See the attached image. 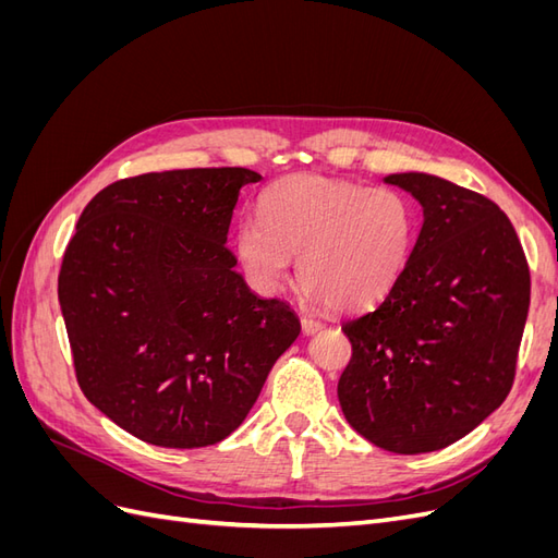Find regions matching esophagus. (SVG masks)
Masks as SVG:
<instances>
[{
  "label": "esophagus",
  "instance_id": "1",
  "mask_svg": "<svg viewBox=\"0 0 558 558\" xmlns=\"http://www.w3.org/2000/svg\"><path fill=\"white\" fill-rule=\"evenodd\" d=\"M300 324H302V332H305V335H314L316 330H320V324L312 316H302Z\"/></svg>",
  "mask_w": 558,
  "mask_h": 558
}]
</instances>
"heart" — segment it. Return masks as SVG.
I'll return each mask as SVG.
<instances>
[{
	"instance_id": "b5f03b06",
	"label": "heart",
	"mask_w": 558,
	"mask_h": 558,
	"mask_svg": "<svg viewBox=\"0 0 558 558\" xmlns=\"http://www.w3.org/2000/svg\"><path fill=\"white\" fill-rule=\"evenodd\" d=\"M258 209L260 218H244L234 230L246 277L272 293L300 258L307 300L342 312L375 305L391 291L416 238L408 195L344 179L286 177L263 193Z\"/></svg>"
}]
</instances>
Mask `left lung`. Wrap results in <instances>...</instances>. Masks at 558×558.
Segmentation results:
<instances>
[{"mask_svg": "<svg viewBox=\"0 0 558 558\" xmlns=\"http://www.w3.org/2000/svg\"><path fill=\"white\" fill-rule=\"evenodd\" d=\"M384 181L418 199L424 223L393 289L342 324L353 353L337 398L365 440L426 453L461 440L508 398L531 275L496 202L424 172Z\"/></svg>", "mask_w": 558, "mask_h": 558, "instance_id": "left-lung-1", "label": "left lung"}]
</instances>
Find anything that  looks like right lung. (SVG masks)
Wrapping results in <instances>:
<instances>
[{
	"mask_svg": "<svg viewBox=\"0 0 558 558\" xmlns=\"http://www.w3.org/2000/svg\"><path fill=\"white\" fill-rule=\"evenodd\" d=\"M244 167L116 181L83 209L58 300L81 391L158 447L221 442L246 418L300 318L253 293L226 246Z\"/></svg>",
	"mask_w": 558,
	"mask_h": 558,
	"instance_id": "add662e5",
	"label": "right lung"
}]
</instances>
